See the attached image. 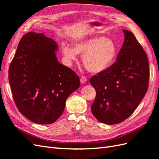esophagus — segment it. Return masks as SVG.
Wrapping results in <instances>:
<instances>
[{"mask_svg":"<svg viewBox=\"0 0 159 159\" xmlns=\"http://www.w3.org/2000/svg\"><path fill=\"white\" fill-rule=\"evenodd\" d=\"M80 82L81 84H83L87 82V78H86V77L81 76V78H80Z\"/></svg>","mask_w":159,"mask_h":159,"instance_id":"esophagus-1","label":"esophagus"}]
</instances>
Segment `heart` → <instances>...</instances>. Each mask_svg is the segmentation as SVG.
<instances>
[{"label":"heart","instance_id":"1","mask_svg":"<svg viewBox=\"0 0 159 159\" xmlns=\"http://www.w3.org/2000/svg\"><path fill=\"white\" fill-rule=\"evenodd\" d=\"M62 54L68 65L82 55V61L88 71L99 74L107 70L113 64L117 48L113 40L103 36L84 39L76 42L74 48L68 44L61 46Z\"/></svg>","mask_w":159,"mask_h":159}]
</instances>
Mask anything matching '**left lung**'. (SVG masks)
<instances>
[{"label": "left lung", "instance_id": "left-lung-1", "mask_svg": "<svg viewBox=\"0 0 159 159\" xmlns=\"http://www.w3.org/2000/svg\"><path fill=\"white\" fill-rule=\"evenodd\" d=\"M125 40L117 61L90 79L96 91L91 112L98 121L107 125L127 119L147 93L149 66L147 56L133 34L123 30Z\"/></svg>", "mask_w": 159, "mask_h": 159}]
</instances>
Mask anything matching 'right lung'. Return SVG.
Masks as SVG:
<instances>
[{"label": "right lung", "mask_w": 159, "mask_h": 159, "mask_svg": "<svg viewBox=\"0 0 159 159\" xmlns=\"http://www.w3.org/2000/svg\"><path fill=\"white\" fill-rule=\"evenodd\" d=\"M57 43L43 33L28 32L18 45L8 70L13 99L30 121L55 122L63 113L69 95L80 88V78L60 64Z\"/></svg>", "instance_id": "obj_1"}]
</instances>
